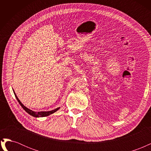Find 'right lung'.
Wrapping results in <instances>:
<instances>
[{"label":"right lung","instance_id":"right-lung-1","mask_svg":"<svg viewBox=\"0 0 151 151\" xmlns=\"http://www.w3.org/2000/svg\"><path fill=\"white\" fill-rule=\"evenodd\" d=\"M13 92H14V95H15V96H16V98L17 100V101L19 102V103L20 104V105L22 106V108H23L27 113H28V114H29L30 115L33 116H34V117H36V118L45 117V116H49V115H51V114H52V113H55V112H56V111H57V110H58V109H60V107H59V108H57L55 109H53V110L47 111H38V112H37V111H33V110H31V109H30L28 108L27 107H26V106H24V105L21 102V101L19 99V98H17V95L16 94V93H15V92H14V90H13Z\"/></svg>","mask_w":151,"mask_h":151}]
</instances>
